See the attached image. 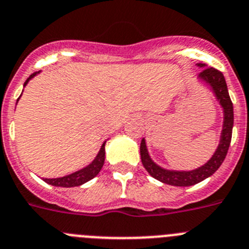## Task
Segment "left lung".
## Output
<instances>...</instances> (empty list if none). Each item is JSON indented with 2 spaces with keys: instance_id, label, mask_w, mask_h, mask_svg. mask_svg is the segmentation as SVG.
Segmentation results:
<instances>
[{
  "instance_id": "1",
  "label": "left lung",
  "mask_w": 249,
  "mask_h": 249,
  "mask_svg": "<svg viewBox=\"0 0 249 249\" xmlns=\"http://www.w3.org/2000/svg\"><path fill=\"white\" fill-rule=\"evenodd\" d=\"M202 67V71L200 73L201 79L206 80L211 88L213 89L216 98L219 100V104L222 105L223 113H225V122H223V130L221 141L217 147V151L214 152L211 160L205 163L203 166L198 167L192 171H169V170L161 169L156 163L152 162L147 154L146 145L145 140L142 139L140 144V155L141 162L144 165L145 170L151 175L152 178L156 180L161 181L163 183L171 186H192L196 183L201 182L205 178H210L211 175L218 170L221 163L225 160L227 155L228 147L231 144V139H232V127H233V105L231 102L230 94L227 90V84H226L225 77H223L222 71L213 67H206L205 64H198Z\"/></svg>"
}]
</instances>
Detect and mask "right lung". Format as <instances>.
<instances>
[{
	"mask_svg": "<svg viewBox=\"0 0 249 249\" xmlns=\"http://www.w3.org/2000/svg\"><path fill=\"white\" fill-rule=\"evenodd\" d=\"M37 74V71H35L33 74L30 75V78H27V80L24 82V86H26L28 80L31 78H33ZM104 159H105V142L102 145V149H100L99 154L97 155V158L94 159L93 162L90 165H88L84 169L79 170V171L74 172V174H71L68 176H64V178H44L47 183L53 186H59V187H74V186H80L83 183L88 182L89 180L94 178L102 170L103 165H104Z\"/></svg>",
	"mask_w": 249,
	"mask_h": 249,
	"instance_id": "right-lung-1",
	"label": "right lung"
}]
</instances>
